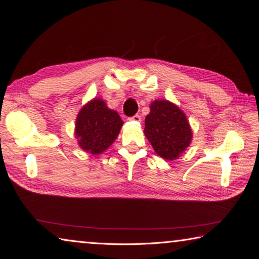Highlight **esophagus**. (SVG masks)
Here are the masks:
<instances>
[{"mask_svg":"<svg viewBox=\"0 0 259 259\" xmlns=\"http://www.w3.org/2000/svg\"><path fill=\"white\" fill-rule=\"evenodd\" d=\"M130 120H133V122H141V116H140V115H134V116H132V117H130L128 118Z\"/></svg>","mask_w":259,"mask_h":259,"instance_id":"34e87169","label":"esophagus"}]
</instances>
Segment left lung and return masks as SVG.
Wrapping results in <instances>:
<instances>
[{
	"mask_svg": "<svg viewBox=\"0 0 259 259\" xmlns=\"http://www.w3.org/2000/svg\"><path fill=\"white\" fill-rule=\"evenodd\" d=\"M145 117L144 134L155 153L166 160H174L189 146L193 132L180 107L167 100H155Z\"/></svg>",
	"mask_w": 259,
	"mask_h": 259,
	"instance_id": "left-lung-1",
	"label": "left lung"
}]
</instances>
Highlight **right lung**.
Segmentation results:
<instances>
[{
	"label": "right lung",
	"instance_id": "add662e5",
	"mask_svg": "<svg viewBox=\"0 0 259 259\" xmlns=\"http://www.w3.org/2000/svg\"><path fill=\"white\" fill-rule=\"evenodd\" d=\"M123 124L116 111L108 108L100 97H94L79 110L74 134L83 151L99 155L117 139Z\"/></svg>",
	"mask_w": 259,
	"mask_h": 259
}]
</instances>
